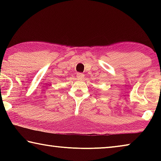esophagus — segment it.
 I'll return each instance as SVG.
<instances>
[{
    "label": "esophagus",
    "mask_w": 161,
    "mask_h": 161,
    "mask_svg": "<svg viewBox=\"0 0 161 161\" xmlns=\"http://www.w3.org/2000/svg\"><path fill=\"white\" fill-rule=\"evenodd\" d=\"M77 77L79 79H83L84 77V75L82 74V73L78 72V73H77Z\"/></svg>",
    "instance_id": "esophagus-1"
}]
</instances>
